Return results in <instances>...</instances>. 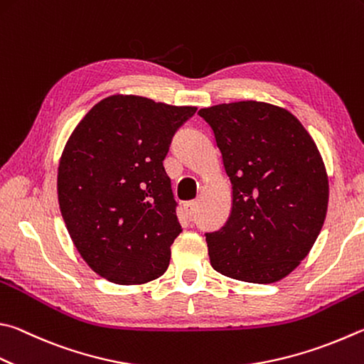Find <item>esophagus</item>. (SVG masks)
<instances>
[{
    "instance_id": "esophagus-1",
    "label": "esophagus",
    "mask_w": 364,
    "mask_h": 364,
    "mask_svg": "<svg viewBox=\"0 0 364 364\" xmlns=\"http://www.w3.org/2000/svg\"><path fill=\"white\" fill-rule=\"evenodd\" d=\"M196 208H197V203H196V202H193V200L184 203V213H186V216L189 218V220H191V218L194 216V213H196Z\"/></svg>"
}]
</instances>
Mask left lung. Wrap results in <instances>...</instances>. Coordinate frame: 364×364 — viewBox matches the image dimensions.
<instances>
[{
  "instance_id": "left-lung-1",
  "label": "left lung",
  "mask_w": 364,
  "mask_h": 364,
  "mask_svg": "<svg viewBox=\"0 0 364 364\" xmlns=\"http://www.w3.org/2000/svg\"><path fill=\"white\" fill-rule=\"evenodd\" d=\"M213 129L232 186V211L207 234L216 272L274 283L299 266L325 223L329 183L318 148L299 119L266 102L199 109Z\"/></svg>"
}]
</instances>
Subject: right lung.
<instances>
[{"label": "right lung", "mask_w": 364, "mask_h": 364, "mask_svg": "<svg viewBox=\"0 0 364 364\" xmlns=\"http://www.w3.org/2000/svg\"><path fill=\"white\" fill-rule=\"evenodd\" d=\"M196 111L116 94L71 132L58 162V205L79 255L108 282L143 285L167 270L183 229L162 162Z\"/></svg>", "instance_id": "right-lung-1"}]
</instances>
